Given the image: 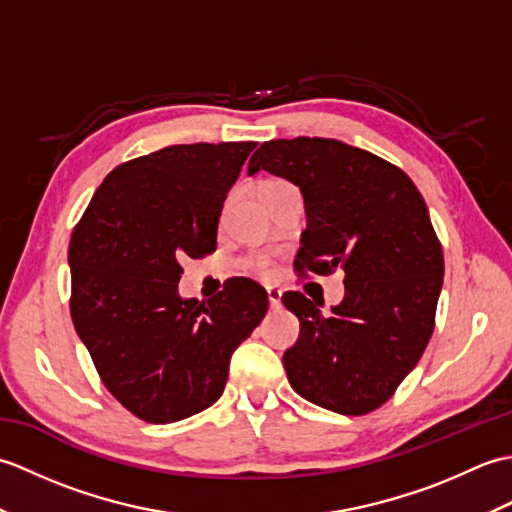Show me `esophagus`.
<instances>
[{
  "instance_id": "esophagus-1",
  "label": "esophagus",
  "mask_w": 512,
  "mask_h": 512,
  "mask_svg": "<svg viewBox=\"0 0 512 512\" xmlns=\"http://www.w3.org/2000/svg\"><path fill=\"white\" fill-rule=\"evenodd\" d=\"M266 292H268V303H270V308L277 310V308L281 306V290H279V288H268Z\"/></svg>"
}]
</instances>
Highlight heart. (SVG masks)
Here are the masks:
<instances>
[{
	"label": "heart",
	"instance_id": "heart-1",
	"mask_svg": "<svg viewBox=\"0 0 512 512\" xmlns=\"http://www.w3.org/2000/svg\"><path fill=\"white\" fill-rule=\"evenodd\" d=\"M273 182H279V180H273ZM273 182H266V184H273ZM246 268L248 273H253L257 277H264V279L273 277V266H270V262L264 257H250L246 262Z\"/></svg>",
	"mask_w": 512,
	"mask_h": 512
}]
</instances>
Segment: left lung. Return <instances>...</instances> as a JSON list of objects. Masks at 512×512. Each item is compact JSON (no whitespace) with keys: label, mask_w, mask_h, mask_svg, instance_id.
<instances>
[{"label":"left lung","mask_w":512,"mask_h":512,"mask_svg":"<svg viewBox=\"0 0 512 512\" xmlns=\"http://www.w3.org/2000/svg\"><path fill=\"white\" fill-rule=\"evenodd\" d=\"M295 182L308 226L299 275L345 273V297L323 317L301 292L281 301L301 332L284 367L299 396L343 416L387 402L427 347L442 290L440 239L416 184L365 149L332 138L268 140L248 162Z\"/></svg>","instance_id":"8db88e82"}]
</instances>
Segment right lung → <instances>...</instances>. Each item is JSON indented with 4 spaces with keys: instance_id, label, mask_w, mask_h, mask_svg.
Masks as SVG:
<instances>
[{
    "instance_id": "1",
    "label": "right lung",
    "mask_w": 512,
    "mask_h": 512,
    "mask_svg": "<svg viewBox=\"0 0 512 512\" xmlns=\"http://www.w3.org/2000/svg\"><path fill=\"white\" fill-rule=\"evenodd\" d=\"M257 143L171 145L118 165L74 226L70 314L107 391L154 424L222 396L228 363L268 310L233 277L209 301L182 299L184 257L215 250L217 222Z\"/></svg>"
}]
</instances>
